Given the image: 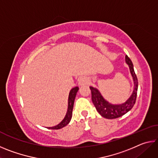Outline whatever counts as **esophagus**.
I'll return each instance as SVG.
<instances>
[{
    "label": "esophagus",
    "mask_w": 158,
    "mask_h": 158,
    "mask_svg": "<svg viewBox=\"0 0 158 158\" xmlns=\"http://www.w3.org/2000/svg\"><path fill=\"white\" fill-rule=\"evenodd\" d=\"M88 83H89V80H88L86 78H84V77H83V78L79 79L78 84L79 85H81H81H84L85 84H88Z\"/></svg>",
    "instance_id": "esophagus-1"
}]
</instances>
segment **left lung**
I'll list each match as a JSON object with an SVG mask.
<instances>
[{"instance_id":"1","label":"left lung","mask_w":158,"mask_h":158,"mask_svg":"<svg viewBox=\"0 0 158 158\" xmlns=\"http://www.w3.org/2000/svg\"><path fill=\"white\" fill-rule=\"evenodd\" d=\"M125 63L129 66L130 74L132 75L134 81V89L130 98L124 103L119 104V105H114V104L109 102L103 98L100 90L96 88L90 86V89L91 90L93 105H95L98 113L105 118L114 119L123 116L124 114L127 113L132 109L134 105L135 104L138 89L137 77L135 74V70H134L132 62L127 55L125 56Z\"/></svg>"}]
</instances>
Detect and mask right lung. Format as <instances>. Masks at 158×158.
<instances>
[{"label": "right lung", "mask_w": 158, "mask_h": 158, "mask_svg": "<svg viewBox=\"0 0 158 158\" xmlns=\"http://www.w3.org/2000/svg\"><path fill=\"white\" fill-rule=\"evenodd\" d=\"M79 90V87H74L73 89H72L69 91V97H68V110H67V113L65 118H64L63 120L61 121L59 124L53 127H47L48 129H52V130H58L60 129V128H63L65 126H66L69 122H70V120L72 118V116H73V106H74V100H75L77 93L78 92Z\"/></svg>", "instance_id": "right-lung-1"}]
</instances>
